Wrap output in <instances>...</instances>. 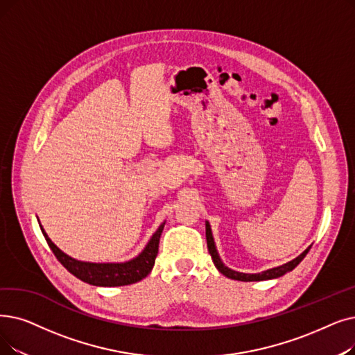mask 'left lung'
<instances>
[{
  "mask_svg": "<svg viewBox=\"0 0 355 355\" xmlns=\"http://www.w3.org/2000/svg\"><path fill=\"white\" fill-rule=\"evenodd\" d=\"M206 239H207V248H209V252L211 255V259H213V264L216 266V268H218L223 275H226L227 279H232V280H238V282H263V280H271V279H279V277L284 275L286 272L295 270L299 264L300 261L306 257V254L309 252L311 246H307V248L299 255L296 257L295 259L288 261V263L283 264V266H279V267H274V268H270V270H266V271H261V272H255V274H248V272H239V271H235L232 268L226 267L222 259L219 257V252L218 250H216V243H214V239H213V234H211V227H210V223L206 220Z\"/></svg>",
  "mask_w": 355,
  "mask_h": 355,
  "instance_id": "left-lung-1",
  "label": "left lung"
}]
</instances>
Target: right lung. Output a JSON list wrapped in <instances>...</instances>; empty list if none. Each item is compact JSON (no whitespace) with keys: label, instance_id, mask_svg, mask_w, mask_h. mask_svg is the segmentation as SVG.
<instances>
[{"label":"right lung","instance_id":"add662e5","mask_svg":"<svg viewBox=\"0 0 355 355\" xmlns=\"http://www.w3.org/2000/svg\"><path fill=\"white\" fill-rule=\"evenodd\" d=\"M39 226L42 229V234L46 242H48L49 248L52 250L59 263L62 264L71 274H73L76 279H80L81 282L92 286L117 287V286H128V284L141 282L150 272V270L153 268V264H155L159 238L164 230L165 222L159 225L157 232L152 235V238L149 239L142 252L129 261H125V263H88V261L75 259L58 248V246L51 241L48 234L44 232L40 222H39Z\"/></svg>","mask_w":355,"mask_h":355}]
</instances>
